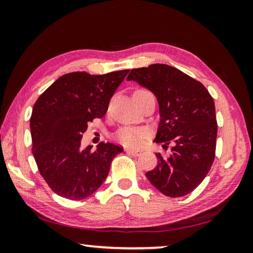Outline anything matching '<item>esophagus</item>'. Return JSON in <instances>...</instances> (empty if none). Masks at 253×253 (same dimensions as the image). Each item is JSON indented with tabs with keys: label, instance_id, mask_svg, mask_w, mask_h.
<instances>
[{
	"label": "esophagus",
	"instance_id": "1",
	"mask_svg": "<svg viewBox=\"0 0 253 253\" xmlns=\"http://www.w3.org/2000/svg\"><path fill=\"white\" fill-rule=\"evenodd\" d=\"M126 153H129L131 155H134V157H138V155L141 154L140 151L138 150H132V148H126Z\"/></svg>",
	"mask_w": 253,
	"mask_h": 253
}]
</instances>
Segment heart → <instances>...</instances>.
Wrapping results in <instances>:
<instances>
[{"mask_svg":"<svg viewBox=\"0 0 253 253\" xmlns=\"http://www.w3.org/2000/svg\"><path fill=\"white\" fill-rule=\"evenodd\" d=\"M146 89H137L134 94H141V93H146ZM133 94V95H134ZM148 132L145 129H137V127H123L119 132L116 133L115 138L120 141L121 144L126 145V146H139L143 143L145 138L147 137Z\"/></svg>","mask_w":253,"mask_h":253,"instance_id":"heart-1","label":"heart"}]
</instances>
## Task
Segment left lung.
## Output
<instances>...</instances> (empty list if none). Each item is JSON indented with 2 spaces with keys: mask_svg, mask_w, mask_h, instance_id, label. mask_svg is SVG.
<instances>
[{
  "mask_svg": "<svg viewBox=\"0 0 253 253\" xmlns=\"http://www.w3.org/2000/svg\"><path fill=\"white\" fill-rule=\"evenodd\" d=\"M126 79L157 96L160 123L154 141L164 143V148L171 146L167 158L157 153V167L146 177L165 196L189 195L206 177L215 158L213 98L202 83L167 64L132 69Z\"/></svg>",
  "mask_w": 253,
  "mask_h": 253,
  "instance_id": "8db88e82",
  "label": "left lung"
}]
</instances>
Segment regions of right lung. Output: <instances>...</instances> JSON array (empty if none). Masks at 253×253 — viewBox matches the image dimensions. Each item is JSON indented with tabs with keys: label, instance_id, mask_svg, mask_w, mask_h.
<instances>
[{
	"label": "right lung",
	"instance_id": "obj_1",
	"mask_svg": "<svg viewBox=\"0 0 253 253\" xmlns=\"http://www.w3.org/2000/svg\"><path fill=\"white\" fill-rule=\"evenodd\" d=\"M129 70L89 75L70 72L55 81L34 103L30 120L32 153L40 175L56 195L87 198L107 178L119 145L81 147L87 124L101 119Z\"/></svg>",
	"mask_w": 253,
	"mask_h": 253
}]
</instances>
